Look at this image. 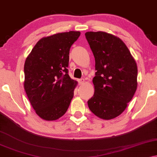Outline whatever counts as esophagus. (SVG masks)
<instances>
[{
	"mask_svg": "<svg viewBox=\"0 0 157 157\" xmlns=\"http://www.w3.org/2000/svg\"><path fill=\"white\" fill-rule=\"evenodd\" d=\"M84 83H85V80H84V78L78 79V83H79V85H82V84H83Z\"/></svg>",
	"mask_w": 157,
	"mask_h": 157,
	"instance_id": "obj_1",
	"label": "esophagus"
}]
</instances>
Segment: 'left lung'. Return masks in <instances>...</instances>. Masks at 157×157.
I'll return each instance as SVG.
<instances>
[{
    "instance_id": "1",
    "label": "left lung",
    "mask_w": 157,
    "mask_h": 157,
    "mask_svg": "<svg viewBox=\"0 0 157 157\" xmlns=\"http://www.w3.org/2000/svg\"><path fill=\"white\" fill-rule=\"evenodd\" d=\"M95 60L94 95L90 110L105 120L114 119L126 109L137 90V67L119 38L104 31L85 33Z\"/></svg>"
}]
</instances>
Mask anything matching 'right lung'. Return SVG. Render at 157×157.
<instances>
[{"mask_svg":"<svg viewBox=\"0 0 157 157\" xmlns=\"http://www.w3.org/2000/svg\"><path fill=\"white\" fill-rule=\"evenodd\" d=\"M80 31L43 37L33 48L25 63L24 88L38 117L55 121L68 109L78 82L68 74L69 50Z\"/></svg>","mask_w":157,"mask_h":157,"instance_id":"1","label":"right lung"}]
</instances>
